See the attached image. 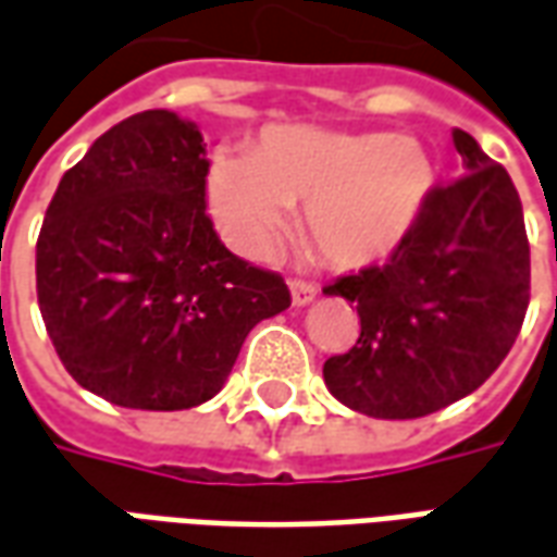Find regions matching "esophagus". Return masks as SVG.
Returning a JSON list of instances; mask_svg holds the SVG:
<instances>
[{
	"label": "esophagus",
	"mask_w": 557,
	"mask_h": 557,
	"mask_svg": "<svg viewBox=\"0 0 557 557\" xmlns=\"http://www.w3.org/2000/svg\"><path fill=\"white\" fill-rule=\"evenodd\" d=\"M287 287H290L294 306H306V302H311V299L318 297V287L311 285V282H306V278H290Z\"/></svg>",
	"instance_id": "34e87169"
}]
</instances>
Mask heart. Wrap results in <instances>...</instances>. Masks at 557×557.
<instances>
[{"label":"heart","instance_id":"b5f03b06","mask_svg":"<svg viewBox=\"0 0 557 557\" xmlns=\"http://www.w3.org/2000/svg\"><path fill=\"white\" fill-rule=\"evenodd\" d=\"M435 176L432 152L413 134L272 125L251 152H212L207 203L224 239L248 258H260L302 203L314 248L335 267L357 270L405 243Z\"/></svg>","mask_w":557,"mask_h":557}]
</instances>
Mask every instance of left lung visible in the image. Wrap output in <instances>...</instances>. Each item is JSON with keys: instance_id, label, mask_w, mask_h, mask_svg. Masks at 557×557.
Here are the masks:
<instances>
[{"instance_id": "1", "label": "left lung", "mask_w": 557, "mask_h": 557, "mask_svg": "<svg viewBox=\"0 0 557 557\" xmlns=\"http://www.w3.org/2000/svg\"><path fill=\"white\" fill-rule=\"evenodd\" d=\"M465 176L435 188L384 267L323 287L360 314V338L323 362L342 405L377 420H417L495 372L522 330L531 248L510 173L456 128Z\"/></svg>"}]
</instances>
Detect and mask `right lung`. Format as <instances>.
<instances>
[{
    "mask_svg": "<svg viewBox=\"0 0 557 557\" xmlns=\"http://www.w3.org/2000/svg\"><path fill=\"white\" fill-rule=\"evenodd\" d=\"M207 144L171 110L134 113L65 176L35 285L65 372L120 408L215 396L251 326L290 306L278 272L227 251L207 215Z\"/></svg>",
    "mask_w": 557,
    "mask_h": 557,
    "instance_id": "1",
    "label": "right lung"
}]
</instances>
